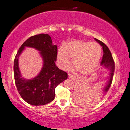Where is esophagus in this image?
Masks as SVG:
<instances>
[{
  "instance_id": "1",
  "label": "esophagus",
  "mask_w": 130,
  "mask_h": 130,
  "mask_svg": "<svg viewBox=\"0 0 130 130\" xmlns=\"http://www.w3.org/2000/svg\"><path fill=\"white\" fill-rule=\"evenodd\" d=\"M68 76H69V78H71V79H73V80H74V81H76V80H77V78H76L75 76H73V74H68Z\"/></svg>"
}]
</instances>
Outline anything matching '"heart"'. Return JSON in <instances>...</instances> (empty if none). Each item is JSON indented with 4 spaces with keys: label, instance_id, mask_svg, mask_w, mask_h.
Instances as JSON below:
<instances>
[{
    "label": "heart",
    "instance_id": "heart-1",
    "mask_svg": "<svg viewBox=\"0 0 130 130\" xmlns=\"http://www.w3.org/2000/svg\"><path fill=\"white\" fill-rule=\"evenodd\" d=\"M101 56L99 45L83 41L69 42L64 46V49L61 48L58 52L59 61L61 66H69L71 57H73V64L83 73H87L95 67Z\"/></svg>",
    "mask_w": 130,
    "mask_h": 130
}]
</instances>
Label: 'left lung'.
I'll return each mask as SVG.
<instances>
[{
	"label": "left lung",
	"instance_id": "1",
	"mask_svg": "<svg viewBox=\"0 0 130 130\" xmlns=\"http://www.w3.org/2000/svg\"><path fill=\"white\" fill-rule=\"evenodd\" d=\"M96 41H97L98 43H99V44L103 48V51H104V54L103 57H102V61H101V65H103L104 66H105L106 68H109L110 69V78H109L108 83L107 85L106 86V87L104 89V92H107L108 91L110 87V85L112 83V77L114 75V61L113 59L112 56V54L110 52L109 48L107 47V46L104 43H103L101 41L99 40L97 38H95Z\"/></svg>",
	"mask_w": 130,
	"mask_h": 130
}]
</instances>
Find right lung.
<instances>
[{
	"instance_id": "1",
	"label": "right lung",
	"mask_w": 130,
	"mask_h": 130,
	"mask_svg": "<svg viewBox=\"0 0 130 130\" xmlns=\"http://www.w3.org/2000/svg\"><path fill=\"white\" fill-rule=\"evenodd\" d=\"M25 46L40 51L44 60V66L39 74L29 80L22 78L18 67L19 56ZM57 56V45L52 43L48 34L31 36L19 48L14 62L15 83L21 97L29 104L42 106L52 102L55 98V88L68 78L66 72L55 64Z\"/></svg>"
}]
</instances>
